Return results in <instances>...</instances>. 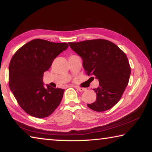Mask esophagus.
I'll return each mask as SVG.
<instances>
[{
    "mask_svg": "<svg viewBox=\"0 0 152 152\" xmlns=\"http://www.w3.org/2000/svg\"><path fill=\"white\" fill-rule=\"evenodd\" d=\"M75 88H76L77 91H78L80 92H83V91H86V88H81V87H79V86H75Z\"/></svg>",
    "mask_w": 152,
    "mask_h": 152,
    "instance_id": "obj_1",
    "label": "esophagus"
}]
</instances>
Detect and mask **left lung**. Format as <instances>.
<instances>
[{
    "instance_id": "1",
    "label": "left lung",
    "mask_w": 152,
    "mask_h": 152,
    "mask_svg": "<svg viewBox=\"0 0 152 152\" xmlns=\"http://www.w3.org/2000/svg\"><path fill=\"white\" fill-rule=\"evenodd\" d=\"M69 45L82 58L87 75H93L99 81V86L93 89L96 101L87 106L97 112L110 109L119 102L128 84L131 67L127 56L106 39L70 42Z\"/></svg>"
}]
</instances>
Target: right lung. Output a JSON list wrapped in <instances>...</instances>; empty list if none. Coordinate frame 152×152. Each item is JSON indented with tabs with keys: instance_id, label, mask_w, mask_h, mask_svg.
I'll use <instances>...</instances> for the list:
<instances>
[{
	"instance_id": "right-lung-1",
	"label": "right lung",
	"mask_w": 152,
	"mask_h": 152,
	"mask_svg": "<svg viewBox=\"0 0 152 152\" xmlns=\"http://www.w3.org/2000/svg\"><path fill=\"white\" fill-rule=\"evenodd\" d=\"M68 48L67 43H54L35 39L18 50L10 61L9 84L20 107L37 118L53 113L62 99L64 90L43 82V73L54 59Z\"/></svg>"
}]
</instances>
